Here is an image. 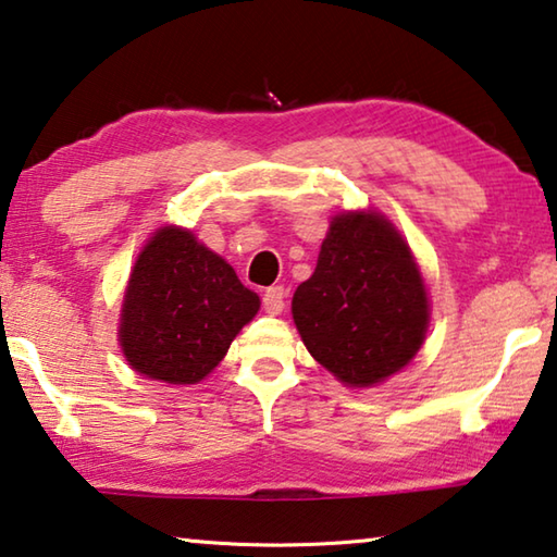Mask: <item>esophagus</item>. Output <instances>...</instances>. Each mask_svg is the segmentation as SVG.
<instances>
[{"label": "esophagus", "instance_id": "1", "mask_svg": "<svg viewBox=\"0 0 557 557\" xmlns=\"http://www.w3.org/2000/svg\"><path fill=\"white\" fill-rule=\"evenodd\" d=\"M286 308V288L284 286H271L263 290V311L271 315H278Z\"/></svg>", "mask_w": 557, "mask_h": 557}]
</instances>
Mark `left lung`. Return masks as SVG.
<instances>
[{
	"mask_svg": "<svg viewBox=\"0 0 557 557\" xmlns=\"http://www.w3.org/2000/svg\"><path fill=\"white\" fill-rule=\"evenodd\" d=\"M290 313L300 341L327 372L348 387H370L422 348L430 298L403 234L368 209L333 216Z\"/></svg>",
	"mask_w": 557,
	"mask_h": 557,
	"instance_id": "8db88e82",
	"label": "left lung"
}]
</instances>
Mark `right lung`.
Segmentation results:
<instances>
[{"instance_id": "obj_1", "label": "right lung", "mask_w": 557, "mask_h": 557, "mask_svg": "<svg viewBox=\"0 0 557 557\" xmlns=\"http://www.w3.org/2000/svg\"><path fill=\"white\" fill-rule=\"evenodd\" d=\"M259 306V296L193 232L162 226L131 271L117 338L140 375L197 385L222 362Z\"/></svg>"}]
</instances>
